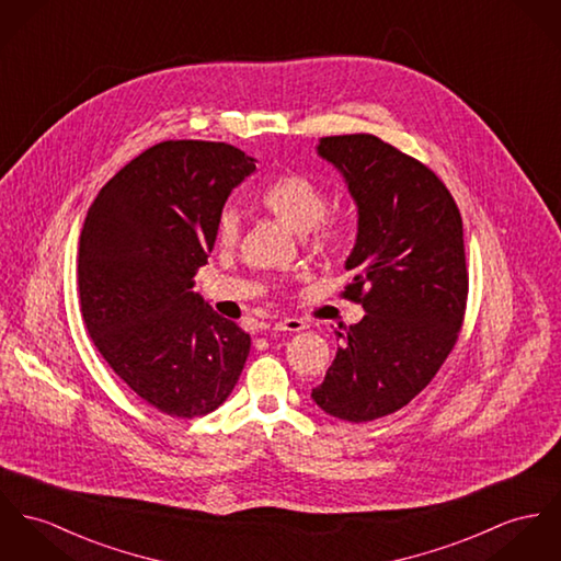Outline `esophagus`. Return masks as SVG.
Masks as SVG:
<instances>
[{
    "label": "esophagus",
    "instance_id": "obj_1",
    "mask_svg": "<svg viewBox=\"0 0 561 561\" xmlns=\"http://www.w3.org/2000/svg\"><path fill=\"white\" fill-rule=\"evenodd\" d=\"M307 329V322L301 318H286V320H279L273 324V331H288V333H299Z\"/></svg>",
    "mask_w": 561,
    "mask_h": 561
}]
</instances>
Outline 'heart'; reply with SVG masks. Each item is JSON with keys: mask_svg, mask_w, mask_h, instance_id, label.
<instances>
[{"mask_svg": "<svg viewBox=\"0 0 561 561\" xmlns=\"http://www.w3.org/2000/svg\"><path fill=\"white\" fill-rule=\"evenodd\" d=\"M262 207L282 219L297 232L313 230L320 245H335L342 239V226L327 219V192L313 179L299 173H288L271 181L260 194ZM217 243L221 248L237 245L241 237V216L237 209L226 207L217 219Z\"/></svg>", "mask_w": 561, "mask_h": 561, "instance_id": "obj_1", "label": "heart"}]
</instances>
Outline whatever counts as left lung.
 <instances>
[{
	"mask_svg": "<svg viewBox=\"0 0 561 561\" xmlns=\"http://www.w3.org/2000/svg\"><path fill=\"white\" fill-rule=\"evenodd\" d=\"M316 151L356 205L345 297L365 316L335 333V360L311 399L335 419L376 421L427 387L457 342L468 301L463 221L433 171L374 134L327 136Z\"/></svg>",
	"mask_w": 561,
	"mask_h": 561,
	"instance_id": "8db88e82",
	"label": "left lung"
}]
</instances>
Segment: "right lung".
<instances>
[{"label": "right lung", "instance_id": "right-lung-1", "mask_svg": "<svg viewBox=\"0 0 561 561\" xmlns=\"http://www.w3.org/2000/svg\"><path fill=\"white\" fill-rule=\"evenodd\" d=\"M256 160L226 142L167 140L115 174L79 241L81 313L111 369L160 412H214L237 385L250 335L194 293L230 192Z\"/></svg>", "mask_w": 561, "mask_h": 561}]
</instances>
